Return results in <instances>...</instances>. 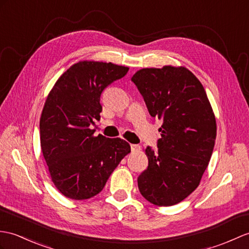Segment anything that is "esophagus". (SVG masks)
<instances>
[{
  "label": "esophagus",
  "instance_id": "esophagus-1",
  "mask_svg": "<svg viewBox=\"0 0 249 249\" xmlns=\"http://www.w3.org/2000/svg\"><path fill=\"white\" fill-rule=\"evenodd\" d=\"M130 148H131V152H138L140 151V145H138V144H131L130 145Z\"/></svg>",
  "mask_w": 249,
  "mask_h": 249
}]
</instances>
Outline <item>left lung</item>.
Listing matches in <instances>:
<instances>
[{"mask_svg":"<svg viewBox=\"0 0 249 249\" xmlns=\"http://www.w3.org/2000/svg\"><path fill=\"white\" fill-rule=\"evenodd\" d=\"M148 112L162 120L158 148H145L148 166L138 187L149 203L169 207L198 187L211 158L216 121L203 85L184 67L145 68L132 75Z\"/></svg>","mask_w":249,"mask_h":249,"instance_id":"1","label":"left lung"}]
</instances>
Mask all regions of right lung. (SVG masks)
Masks as SVG:
<instances>
[{
    "mask_svg": "<svg viewBox=\"0 0 249 249\" xmlns=\"http://www.w3.org/2000/svg\"><path fill=\"white\" fill-rule=\"evenodd\" d=\"M129 68L112 62L82 60L57 79L40 118V143L54 186L66 197H93L130 145L123 139L94 136L90 125L100 120L101 94Z\"/></svg>",
    "mask_w": 249,
    "mask_h": 249,
    "instance_id": "add662e5",
    "label": "right lung"
}]
</instances>
